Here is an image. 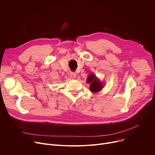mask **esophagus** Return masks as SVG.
I'll use <instances>...</instances> for the list:
<instances>
[{
  "instance_id": "34e87169",
  "label": "esophagus",
  "mask_w": 155,
  "mask_h": 155,
  "mask_svg": "<svg viewBox=\"0 0 155 155\" xmlns=\"http://www.w3.org/2000/svg\"><path fill=\"white\" fill-rule=\"evenodd\" d=\"M70 77H71V78H75L76 77V76H77V74H76V73L75 72H70Z\"/></svg>"
}]
</instances>
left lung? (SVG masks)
<instances>
[{"label":"left lung","instance_id":"1","mask_svg":"<svg viewBox=\"0 0 155 155\" xmlns=\"http://www.w3.org/2000/svg\"><path fill=\"white\" fill-rule=\"evenodd\" d=\"M87 82L90 84V90L92 92H98L100 91L103 85L100 81H99L98 79L95 77V75L94 74H91L89 75V77L87 78Z\"/></svg>","mask_w":155,"mask_h":155}]
</instances>
